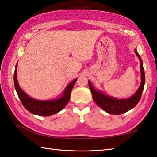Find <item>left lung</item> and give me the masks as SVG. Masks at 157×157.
<instances>
[{
  "label": "left lung",
  "mask_w": 157,
  "mask_h": 157,
  "mask_svg": "<svg viewBox=\"0 0 157 157\" xmlns=\"http://www.w3.org/2000/svg\"><path fill=\"white\" fill-rule=\"evenodd\" d=\"M135 53L140 62V73H141V83H140V86L136 92L132 97L127 98V99H117L116 98L107 96V95L104 94L99 90L96 91L92 86L91 82L89 81V86L92 94L93 99L101 109H102L108 113L119 115V114L125 113L134 108L139 103L140 98H141L145 81V72L142 59L136 50H135Z\"/></svg>",
  "instance_id": "1"
}]
</instances>
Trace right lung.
Segmentation results:
<instances>
[{"mask_svg":"<svg viewBox=\"0 0 157 157\" xmlns=\"http://www.w3.org/2000/svg\"><path fill=\"white\" fill-rule=\"evenodd\" d=\"M77 79L78 78L75 79L67 85L60 98L50 100H39L30 97L20 88L17 80V63L15 66L14 82L18 96L26 109L29 112L35 114V115L48 116L57 113L62 110L69 102L71 91H72V89L73 88Z\"/></svg>","mask_w":157,"mask_h":157,"instance_id":"right-lung-1","label":"right lung"}]
</instances>
